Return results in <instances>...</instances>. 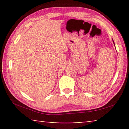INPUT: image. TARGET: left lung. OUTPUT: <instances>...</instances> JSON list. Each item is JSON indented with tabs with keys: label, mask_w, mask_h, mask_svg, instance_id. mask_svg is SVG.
<instances>
[{
	"label": "left lung",
	"mask_w": 129,
	"mask_h": 129,
	"mask_svg": "<svg viewBox=\"0 0 129 129\" xmlns=\"http://www.w3.org/2000/svg\"><path fill=\"white\" fill-rule=\"evenodd\" d=\"M113 42H114V41H113Z\"/></svg>",
	"instance_id": "obj_1"
}]
</instances>
